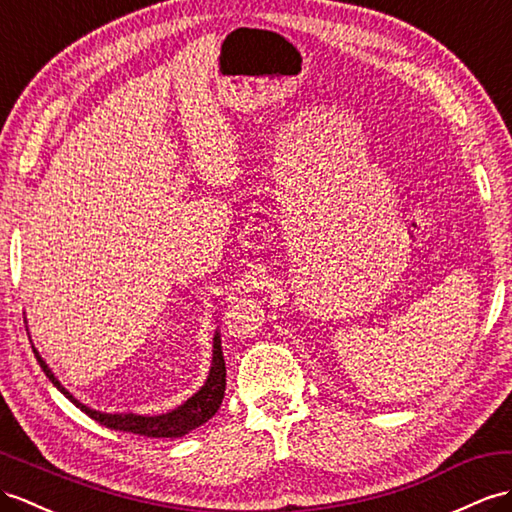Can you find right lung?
Instances as JSON below:
<instances>
[{
  "instance_id": "1",
  "label": "right lung",
  "mask_w": 512,
  "mask_h": 512,
  "mask_svg": "<svg viewBox=\"0 0 512 512\" xmlns=\"http://www.w3.org/2000/svg\"><path fill=\"white\" fill-rule=\"evenodd\" d=\"M36 360H39L41 369L45 371V376L52 380L56 389L67 397L71 404H76L82 413L89 415L102 426L110 430H119V432H132V434H141V436H152V439H178V436L189 434L191 430L199 428L202 423H206L210 417H213L223 400V393H226V360H223L221 352V336L219 332L215 334V358H213V367H210L208 380L204 382L202 389H199L193 397H189L182 406L169 410V413L162 415H134V413H102V410H95L91 406L82 404L76 400L65 386L60 384V380L54 376L52 369L47 367L41 354L34 350Z\"/></svg>"
}]
</instances>
